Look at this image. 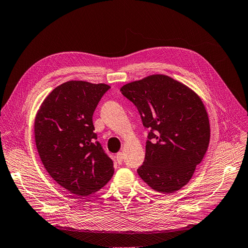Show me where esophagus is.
Instances as JSON below:
<instances>
[{
	"label": "esophagus",
	"instance_id": "1",
	"mask_svg": "<svg viewBox=\"0 0 248 248\" xmlns=\"http://www.w3.org/2000/svg\"><path fill=\"white\" fill-rule=\"evenodd\" d=\"M123 157H124L123 152L117 153V155H116V161H117L118 163H119V164H121V163L123 162Z\"/></svg>",
	"mask_w": 248,
	"mask_h": 248
}]
</instances>
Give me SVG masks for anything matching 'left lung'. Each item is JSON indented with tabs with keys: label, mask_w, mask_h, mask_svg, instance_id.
<instances>
[{
	"label": "left lung",
	"mask_w": 248,
	"mask_h": 248,
	"mask_svg": "<svg viewBox=\"0 0 248 248\" xmlns=\"http://www.w3.org/2000/svg\"><path fill=\"white\" fill-rule=\"evenodd\" d=\"M148 129L145 158L137 173L149 186L172 194L191 180L210 140L209 118L196 93L173 78L155 75L123 86Z\"/></svg>",
	"instance_id": "left-lung-1"
}]
</instances>
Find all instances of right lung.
Wrapping results in <instances>:
<instances>
[{
	"instance_id": "obj_1",
	"label": "right lung",
	"mask_w": 248,
	"mask_h": 248,
	"mask_svg": "<svg viewBox=\"0 0 248 248\" xmlns=\"http://www.w3.org/2000/svg\"><path fill=\"white\" fill-rule=\"evenodd\" d=\"M109 89L105 84L66 81L46 97L35 119V142L44 168L77 196L99 191L114 173L93 124V112Z\"/></svg>"
}]
</instances>
